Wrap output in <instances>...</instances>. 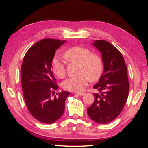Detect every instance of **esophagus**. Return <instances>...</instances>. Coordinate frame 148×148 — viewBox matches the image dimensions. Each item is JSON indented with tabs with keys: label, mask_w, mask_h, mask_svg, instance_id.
Segmentation results:
<instances>
[{
	"label": "esophagus",
	"mask_w": 148,
	"mask_h": 148,
	"mask_svg": "<svg viewBox=\"0 0 148 148\" xmlns=\"http://www.w3.org/2000/svg\"><path fill=\"white\" fill-rule=\"evenodd\" d=\"M76 93L80 95V96H82V95H84L85 94L84 92H76Z\"/></svg>",
	"instance_id": "1"
}]
</instances>
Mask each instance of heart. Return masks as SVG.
Listing matches in <instances>:
<instances>
[{
    "instance_id": "obj_1",
    "label": "heart",
    "mask_w": 148,
    "mask_h": 148,
    "mask_svg": "<svg viewBox=\"0 0 148 148\" xmlns=\"http://www.w3.org/2000/svg\"><path fill=\"white\" fill-rule=\"evenodd\" d=\"M64 58L69 61L78 62L79 73L77 76L66 79L62 84V88L67 91H81L88 84L89 79L96 81L101 76L103 64L101 57L86 47L74 46L68 49L64 53ZM51 69L59 78H63L66 69L63 61L59 57H55L51 61Z\"/></svg>"
}]
</instances>
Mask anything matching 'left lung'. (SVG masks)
<instances>
[{
	"label": "left lung",
	"mask_w": 148,
	"mask_h": 148,
	"mask_svg": "<svg viewBox=\"0 0 148 148\" xmlns=\"http://www.w3.org/2000/svg\"><path fill=\"white\" fill-rule=\"evenodd\" d=\"M102 53L103 74L93 88L95 101L87 110V114L97 123L114 121L123 109L129 96V82L127 69L122 54L110 42L95 40L92 43Z\"/></svg>",
	"instance_id": "obj_1"
}]
</instances>
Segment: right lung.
I'll use <instances>...</instances> for the list:
<instances>
[{
    "label": "right lung",
    "mask_w": 148,
    "mask_h": 148,
    "mask_svg": "<svg viewBox=\"0 0 148 148\" xmlns=\"http://www.w3.org/2000/svg\"><path fill=\"white\" fill-rule=\"evenodd\" d=\"M65 40L45 38L36 42L25 55L21 69L23 97L30 114L43 123L57 121L64 111V102L70 95L58 88L51 71L56 51Z\"/></svg>",
    "instance_id": "obj_1"
}]
</instances>
